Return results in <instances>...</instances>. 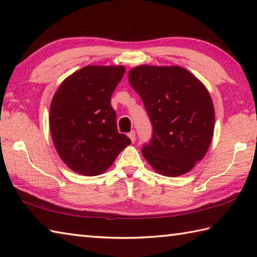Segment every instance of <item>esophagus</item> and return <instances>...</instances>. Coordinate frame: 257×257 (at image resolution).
Returning <instances> with one entry per match:
<instances>
[{
	"mask_svg": "<svg viewBox=\"0 0 257 257\" xmlns=\"http://www.w3.org/2000/svg\"><path fill=\"white\" fill-rule=\"evenodd\" d=\"M128 137L130 138V140H132V143H135V141H136V133H135V130H132V132L128 134Z\"/></svg>",
	"mask_w": 257,
	"mask_h": 257,
	"instance_id": "esophagus-1",
	"label": "esophagus"
}]
</instances>
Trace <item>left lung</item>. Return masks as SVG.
I'll return each mask as SVG.
<instances>
[{
  "label": "left lung",
  "instance_id": "1",
  "mask_svg": "<svg viewBox=\"0 0 257 257\" xmlns=\"http://www.w3.org/2000/svg\"><path fill=\"white\" fill-rule=\"evenodd\" d=\"M128 80L139 94L152 124V136L143 147L145 159L166 177L189 172L207 151L215 113L209 91L179 66L141 65Z\"/></svg>",
  "mask_w": 257,
  "mask_h": 257
}]
</instances>
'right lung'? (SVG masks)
<instances>
[{
	"instance_id": "add662e5",
	"label": "right lung",
	"mask_w": 257,
	"mask_h": 257,
	"mask_svg": "<svg viewBox=\"0 0 257 257\" xmlns=\"http://www.w3.org/2000/svg\"><path fill=\"white\" fill-rule=\"evenodd\" d=\"M123 66H86L58 87L50 109V128L61 159L73 171L98 176L132 144L119 134L110 99Z\"/></svg>"
}]
</instances>
